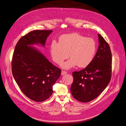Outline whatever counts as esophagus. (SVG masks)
Here are the masks:
<instances>
[{"label": "esophagus", "mask_w": 126, "mask_h": 126, "mask_svg": "<svg viewBox=\"0 0 126 126\" xmlns=\"http://www.w3.org/2000/svg\"><path fill=\"white\" fill-rule=\"evenodd\" d=\"M67 74V72H65V71H63V70L62 71L61 75H62V76H63V75H65V74Z\"/></svg>", "instance_id": "34e87169"}]
</instances>
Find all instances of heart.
Masks as SVG:
<instances>
[{
	"label": "heart",
	"mask_w": 126,
	"mask_h": 126,
	"mask_svg": "<svg viewBox=\"0 0 126 126\" xmlns=\"http://www.w3.org/2000/svg\"><path fill=\"white\" fill-rule=\"evenodd\" d=\"M96 50V43L93 39L72 33L61 35L59 43L52 42L50 52L53 61L59 65L69 56L70 59L61 65L63 69H69L77 65L80 68L89 66Z\"/></svg>",
	"instance_id": "obj_1"
}]
</instances>
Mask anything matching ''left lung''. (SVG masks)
<instances>
[{"instance_id":"left-lung-1","label":"left lung","mask_w":126,"mask_h":126,"mask_svg":"<svg viewBox=\"0 0 126 126\" xmlns=\"http://www.w3.org/2000/svg\"><path fill=\"white\" fill-rule=\"evenodd\" d=\"M99 46L91 64L83 69L73 73L70 87L73 96L82 102L95 99L105 90L111 80L112 53L108 43L99 34Z\"/></svg>"}]
</instances>
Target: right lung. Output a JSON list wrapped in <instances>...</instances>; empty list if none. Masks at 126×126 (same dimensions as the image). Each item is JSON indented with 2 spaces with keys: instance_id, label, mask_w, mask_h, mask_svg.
I'll return each instance as SVG.
<instances>
[{
  "instance_id": "add662e5",
  "label": "right lung",
  "mask_w": 126,
  "mask_h": 126,
  "mask_svg": "<svg viewBox=\"0 0 126 126\" xmlns=\"http://www.w3.org/2000/svg\"><path fill=\"white\" fill-rule=\"evenodd\" d=\"M52 30H34L21 37L16 45L12 61L13 77L21 91L30 99L43 101L53 92L52 86L61 70L53 65L33 45L44 47Z\"/></svg>"
}]
</instances>
